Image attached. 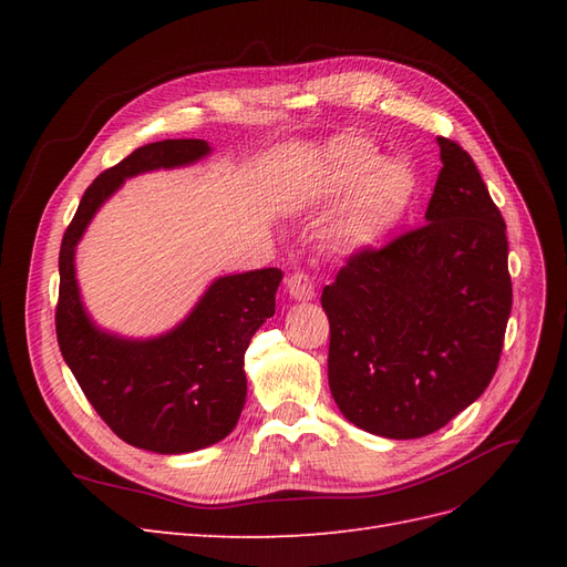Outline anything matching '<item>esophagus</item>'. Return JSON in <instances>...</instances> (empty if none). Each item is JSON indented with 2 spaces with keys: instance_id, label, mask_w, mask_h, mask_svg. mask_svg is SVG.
Instances as JSON below:
<instances>
[{
  "instance_id": "esophagus-1",
  "label": "esophagus",
  "mask_w": 567,
  "mask_h": 567,
  "mask_svg": "<svg viewBox=\"0 0 567 567\" xmlns=\"http://www.w3.org/2000/svg\"><path fill=\"white\" fill-rule=\"evenodd\" d=\"M288 293L290 298L296 300H312L315 296V281L310 279V274L307 271H293L288 277Z\"/></svg>"
}]
</instances>
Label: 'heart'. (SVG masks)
I'll return each mask as SVG.
<instances>
[{"mask_svg":"<svg viewBox=\"0 0 567 567\" xmlns=\"http://www.w3.org/2000/svg\"><path fill=\"white\" fill-rule=\"evenodd\" d=\"M416 175L404 161H383L367 136L340 134L323 148L317 188L321 198L348 196L333 221V241L364 250L400 225L416 196Z\"/></svg>","mask_w":567,"mask_h":567,"instance_id":"heart-1","label":"heart"}]
</instances>
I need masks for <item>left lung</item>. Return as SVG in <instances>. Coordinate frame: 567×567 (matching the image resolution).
<instances>
[{
    "label": "left lung",
    "instance_id": "1",
    "mask_svg": "<svg viewBox=\"0 0 567 567\" xmlns=\"http://www.w3.org/2000/svg\"><path fill=\"white\" fill-rule=\"evenodd\" d=\"M437 144L423 225L352 250L321 293L333 400L392 440L440 431L485 392L513 302L506 221L468 151Z\"/></svg>",
    "mask_w": 567,
    "mask_h": 567
}]
</instances>
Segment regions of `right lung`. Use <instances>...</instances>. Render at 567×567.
I'll list each match as a JSON object with an SVG mask.
<instances>
[{
	"mask_svg": "<svg viewBox=\"0 0 567 567\" xmlns=\"http://www.w3.org/2000/svg\"><path fill=\"white\" fill-rule=\"evenodd\" d=\"M203 140H165L132 151L84 192L59 252V348L84 398L111 431L134 447L184 454L227 437L246 402L244 357L274 315L281 269L217 279L179 329L132 342L96 331L82 310L73 255L84 227L125 177L203 158Z\"/></svg>",
	"mask_w": 567,
	"mask_h": 567,
	"instance_id": "right-lung-1",
	"label": "right lung"
}]
</instances>
